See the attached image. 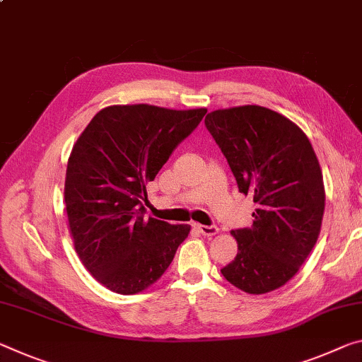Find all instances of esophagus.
<instances>
[{
  "label": "esophagus",
  "mask_w": 362,
  "mask_h": 362,
  "mask_svg": "<svg viewBox=\"0 0 362 362\" xmlns=\"http://www.w3.org/2000/svg\"><path fill=\"white\" fill-rule=\"evenodd\" d=\"M197 228L199 233L204 235V237H214V235L219 232V228L216 226H202V223H197Z\"/></svg>",
  "instance_id": "esophagus-1"
}]
</instances>
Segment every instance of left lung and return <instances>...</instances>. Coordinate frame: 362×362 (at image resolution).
<instances>
[{"instance_id":"obj_1","label":"left lung","mask_w":362,"mask_h":362,"mask_svg":"<svg viewBox=\"0 0 362 362\" xmlns=\"http://www.w3.org/2000/svg\"><path fill=\"white\" fill-rule=\"evenodd\" d=\"M204 124L240 193L257 206L253 226L232 230L238 253L221 272L246 293H269L295 277L319 238L325 190L317 156L305 132L272 109H217Z\"/></svg>"}]
</instances>
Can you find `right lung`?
<instances>
[{
	"label": "right lung",
	"mask_w": 362,
	"mask_h": 362,
	"mask_svg": "<svg viewBox=\"0 0 362 362\" xmlns=\"http://www.w3.org/2000/svg\"><path fill=\"white\" fill-rule=\"evenodd\" d=\"M208 109L114 105L96 114L67 160L64 202L80 261L120 295L146 290L170 266L188 223L145 217L146 183Z\"/></svg>",
	"instance_id": "right-lung-1"
}]
</instances>
